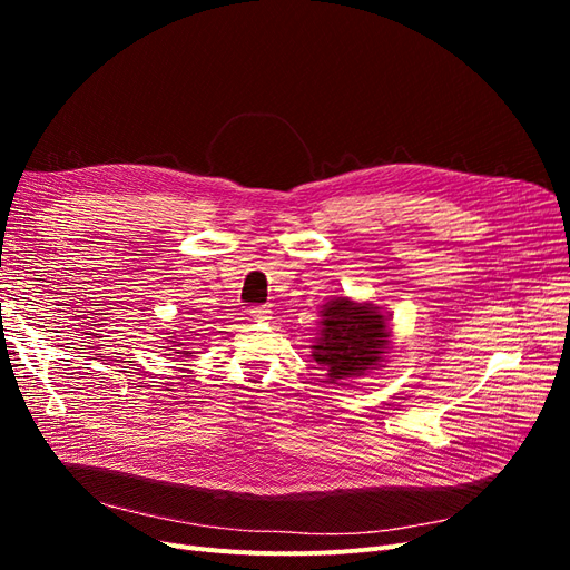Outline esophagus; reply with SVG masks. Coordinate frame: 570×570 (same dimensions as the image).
Listing matches in <instances>:
<instances>
[{"instance_id": "esophagus-1", "label": "esophagus", "mask_w": 570, "mask_h": 570, "mask_svg": "<svg viewBox=\"0 0 570 570\" xmlns=\"http://www.w3.org/2000/svg\"><path fill=\"white\" fill-rule=\"evenodd\" d=\"M249 316L254 321H268L271 318V308L268 306H252L249 308Z\"/></svg>"}]
</instances>
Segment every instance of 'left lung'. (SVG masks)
<instances>
[{"mask_svg": "<svg viewBox=\"0 0 570 570\" xmlns=\"http://www.w3.org/2000/svg\"><path fill=\"white\" fill-rule=\"evenodd\" d=\"M390 352L387 318L381 306L335 297L321 306V333L312 344L327 381L340 383L377 368Z\"/></svg>", "mask_w": 570, "mask_h": 570, "instance_id": "left-lung-1", "label": "left lung"}]
</instances>
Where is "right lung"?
Listing matches in <instances>:
<instances>
[{"label":"right lung","mask_w":570,"mask_h":570,"mask_svg":"<svg viewBox=\"0 0 570 570\" xmlns=\"http://www.w3.org/2000/svg\"><path fill=\"white\" fill-rule=\"evenodd\" d=\"M170 335V333H168ZM176 340H168V344H170V347H183V344L185 342H178V344H174ZM164 350H168V347H164ZM176 354H185V356H189V354H193V352H185V350H176Z\"/></svg>","instance_id":"add662e5"}]
</instances>
